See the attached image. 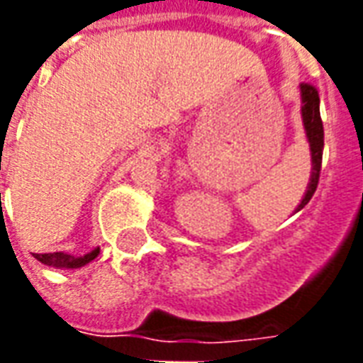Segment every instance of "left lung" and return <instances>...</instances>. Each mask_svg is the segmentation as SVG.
<instances>
[{
    "label": "left lung",
    "mask_w": 363,
    "mask_h": 363,
    "mask_svg": "<svg viewBox=\"0 0 363 363\" xmlns=\"http://www.w3.org/2000/svg\"><path fill=\"white\" fill-rule=\"evenodd\" d=\"M301 116H303V126L307 132V140H309V147H311V159H313V173L307 192H305L301 204L297 206V212L303 208L317 190L320 174V163H323V145H325V130H323V120H320L319 111V91L313 87L311 83H301Z\"/></svg>",
    "instance_id": "obj_1"
}]
</instances>
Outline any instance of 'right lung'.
Returning <instances> with one entry per match:
<instances>
[{"mask_svg": "<svg viewBox=\"0 0 363 363\" xmlns=\"http://www.w3.org/2000/svg\"><path fill=\"white\" fill-rule=\"evenodd\" d=\"M96 255H99V249L87 252L83 257H74V255H66V252H44V255H35V259L54 268H82L93 259H96Z\"/></svg>", "mask_w": 363, "mask_h": 363, "instance_id": "obj_1", "label": "right lung"}]
</instances>
